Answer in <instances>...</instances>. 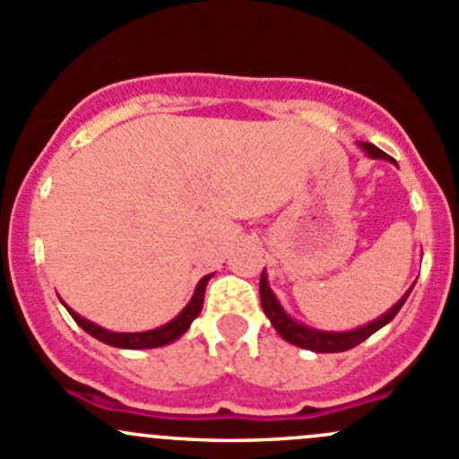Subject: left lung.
<instances>
[{"label":"left lung","mask_w":459,"mask_h":459,"mask_svg":"<svg viewBox=\"0 0 459 459\" xmlns=\"http://www.w3.org/2000/svg\"><path fill=\"white\" fill-rule=\"evenodd\" d=\"M359 147L363 149L369 158H378V160H392V158H389L385 152H380L376 144L359 143ZM411 290H413V286L409 288V290L400 297V301L394 303V306L389 307L385 315L374 318V321L365 323V325L356 327V330L325 332V330H315V327L303 325V323L294 321V318L288 315L286 310H283L281 303H279V299L274 297L273 288L268 286L266 270H264L262 279H259V297H262V307H264V312H266V316L270 318V323H273L274 330L279 332V336H281L283 341H288V343L303 347V350L316 351V354H334V351H347V350H351V347L363 343L365 339H369L374 332H378L380 327L387 325V323L392 321L395 315H398L400 307L404 306V301H407L409 292Z\"/></svg>","instance_id":"left-lung-1"}]
</instances>
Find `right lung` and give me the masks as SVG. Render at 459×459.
<instances>
[{
	"instance_id": "right-lung-1",
	"label": "right lung",
	"mask_w": 459,
	"mask_h": 459,
	"mask_svg": "<svg viewBox=\"0 0 459 459\" xmlns=\"http://www.w3.org/2000/svg\"><path fill=\"white\" fill-rule=\"evenodd\" d=\"M213 274H206V277L200 279V283L195 286V292H193L191 301L182 307V312L176 318L165 323V325L156 327V330H147V332H112V330H105V327L96 325V323L88 321L81 315H76L72 307L65 306V310L70 312V316L88 332L90 336L99 339L100 343L105 345H112V347H120V350H152V347H162L173 343V341L180 339L186 330L191 327L193 318L202 312V303H204V290H206V283Z\"/></svg>"
}]
</instances>
